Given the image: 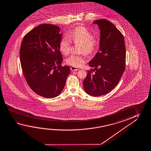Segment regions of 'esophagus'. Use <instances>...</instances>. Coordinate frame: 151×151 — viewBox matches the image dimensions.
<instances>
[{
	"label": "esophagus",
	"mask_w": 151,
	"mask_h": 151,
	"mask_svg": "<svg viewBox=\"0 0 151 151\" xmlns=\"http://www.w3.org/2000/svg\"><path fill=\"white\" fill-rule=\"evenodd\" d=\"M78 69H78V68H76V67H70V70H72V72H73V71H77V70H78Z\"/></svg>",
	"instance_id": "1"
}]
</instances>
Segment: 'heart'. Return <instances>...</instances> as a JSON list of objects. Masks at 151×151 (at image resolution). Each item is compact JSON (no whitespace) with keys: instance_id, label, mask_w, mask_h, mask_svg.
I'll return each mask as SVG.
<instances>
[{"instance_id":"1","label":"heart","mask_w":151,"mask_h":151,"mask_svg":"<svg viewBox=\"0 0 151 151\" xmlns=\"http://www.w3.org/2000/svg\"><path fill=\"white\" fill-rule=\"evenodd\" d=\"M68 37L74 44H79L78 52L82 54L72 55L66 59L65 62L73 67H81L86 62V58L83 55V52L91 54L95 52L99 46V39L94 37L92 32L84 27L75 28L69 32ZM70 40L67 36H64L59 44L60 51L63 54L67 55L70 52Z\"/></svg>"}]
</instances>
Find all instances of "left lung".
Masks as SVG:
<instances>
[{
    "label": "left lung",
    "mask_w": 151,
    "mask_h": 151,
    "mask_svg": "<svg viewBox=\"0 0 151 151\" xmlns=\"http://www.w3.org/2000/svg\"><path fill=\"white\" fill-rule=\"evenodd\" d=\"M100 29L99 50L90 61L83 82L84 90L92 96L106 94L119 83L125 69L126 49L123 35L106 19L93 22Z\"/></svg>",
    "instance_id": "8db88e82"
}]
</instances>
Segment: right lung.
I'll return each instance as SVG.
<instances>
[{
    "label": "right lung",
    "mask_w": 151,
    "mask_h": 151,
    "mask_svg": "<svg viewBox=\"0 0 151 151\" xmlns=\"http://www.w3.org/2000/svg\"><path fill=\"white\" fill-rule=\"evenodd\" d=\"M60 30L56 25H39L25 35L20 46L21 66L28 85L35 93L48 99L61 93L70 73L69 66L61 65Z\"/></svg>",
    "instance_id": "right-lung-1"
}]
</instances>
